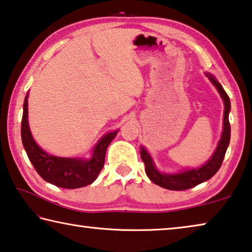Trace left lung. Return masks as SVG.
<instances>
[{"label":"left lung","instance_id":"obj_1","mask_svg":"<svg viewBox=\"0 0 252 252\" xmlns=\"http://www.w3.org/2000/svg\"><path fill=\"white\" fill-rule=\"evenodd\" d=\"M218 89L220 96H222L224 101V127L223 133L220 141L218 145L215 153L213 157L208 160L207 163H205L202 168L198 169H191L184 171L181 173H177V175H165V173H160L156 169L153 164V161L149 153L146 152L144 148H141V158L145 164V172L151 181L154 184L160 186L162 188L169 189V190H186V189L196 187L197 185L204 183L215 175L219 171V169L222 165L224 156H225L226 149L230 143V136H231V126L229 122V113L231 109L230 98L224 91L222 86L215 80L214 76L207 75Z\"/></svg>","mask_w":252,"mask_h":252}]
</instances>
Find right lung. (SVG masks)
<instances>
[{
	"instance_id": "1",
	"label": "right lung",
	"mask_w": 252,
	"mask_h": 252,
	"mask_svg": "<svg viewBox=\"0 0 252 252\" xmlns=\"http://www.w3.org/2000/svg\"><path fill=\"white\" fill-rule=\"evenodd\" d=\"M117 133L118 130H115L104 135L95 145L92 158L88 161L49 156L36 144L30 133L28 124V94L25 98L21 122L23 148L38 175L47 183L57 187L75 189L86 187L94 183L103 166L107 148Z\"/></svg>"
}]
</instances>
